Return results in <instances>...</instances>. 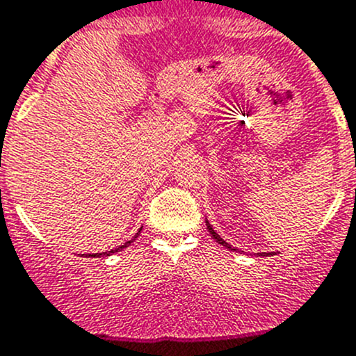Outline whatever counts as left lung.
I'll list each match as a JSON object with an SVG mask.
<instances>
[{
	"mask_svg": "<svg viewBox=\"0 0 356 356\" xmlns=\"http://www.w3.org/2000/svg\"><path fill=\"white\" fill-rule=\"evenodd\" d=\"M206 227H208V231H209V234H211V238H213V239H215V241H216V243H218V245L225 246V248H227V250H231V252H238V248H234V246H231V245H229V243H227V241H223V239H222V238H220V236H218V234H216V232H215V231H213V227H211V225H209V222H208V220H206ZM260 255L267 257V255H273V253H260Z\"/></svg>",
	"mask_w": 356,
	"mask_h": 356,
	"instance_id": "left-lung-1",
	"label": "left lung"
}]
</instances>
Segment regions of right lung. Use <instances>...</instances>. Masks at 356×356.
<instances>
[{"label": "right lung", "mask_w": 356, "mask_h": 356, "mask_svg": "<svg viewBox=\"0 0 356 356\" xmlns=\"http://www.w3.org/2000/svg\"><path fill=\"white\" fill-rule=\"evenodd\" d=\"M141 229H143V227H141ZM141 229L140 231H138V234L134 236V239L138 238V236H140V232H141ZM134 239H131V241H127V243H124V245H120L118 246V248H115V250H110V252H103V253H92V255H89V257H110L111 253H117V252H120V250H124V248H127V246L131 245V243L134 241Z\"/></svg>", "instance_id": "obj_1"}]
</instances>
